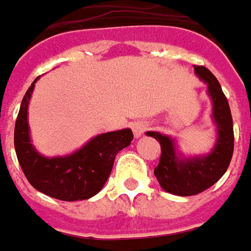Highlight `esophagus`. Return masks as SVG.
I'll use <instances>...</instances> for the list:
<instances>
[{"label":"esophagus","mask_w":251,"mask_h":251,"mask_svg":"<svg viewBox=\"0 0 251 251\" xmlns=\"http://www.w3.org/2000/svg\"><path fill=\"white\" fill-rule=\"evenodd\" d=\"M148 127H150V124L146 122V121H137V122H134V124H133V133H134V137H140L146 130H148Z\"/></svg>","instance_id":"esophagus-1"}]
</instances>
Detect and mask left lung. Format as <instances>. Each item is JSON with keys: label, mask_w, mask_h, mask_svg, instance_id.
Segmentation results:
<instances>
[{"label": "left lung", "mask_w": 251, "mask_h": 251, "mask_svg": "<svg viewBox=\"0 0 251 251\" xmlns=\"http://www.w3.org/2000/svg\"><path fill=\"white\" fill-rule=\"evenodd\" d=\"M197 75L207 83L213 101L217 141L210 154L184 158L176 152L175 140L158 132H147L161 144V158L154 175L163 190L180 197L197 195L216 184L229 166L233 154V124L229 104L217 78L203 66H194Z\"/></svg>", "instance_id": "1"}]
</instances>
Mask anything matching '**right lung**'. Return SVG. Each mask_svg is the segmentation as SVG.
<instances>
[{
	"mask_svg": "<svg viewBox=\"0 0 251 251\" xmlns=\"http://www.w3.org/2000/svg\"><path fill=\"white\" fill-rule=\"evenodd\" d=\"M37 79L25 92L15 124V150L25 178L35 190L54 199L73 202L95 197L110 177L117 154L130 144L132 130L99 134L71 155L42 156L32 147L27 124L28 101Z\"/></svg>",
	"mask_w": 251,
	"mask_h": 251,
	"instance_id": "obj_1",
	"label": "right lung"
}]
</instances>
